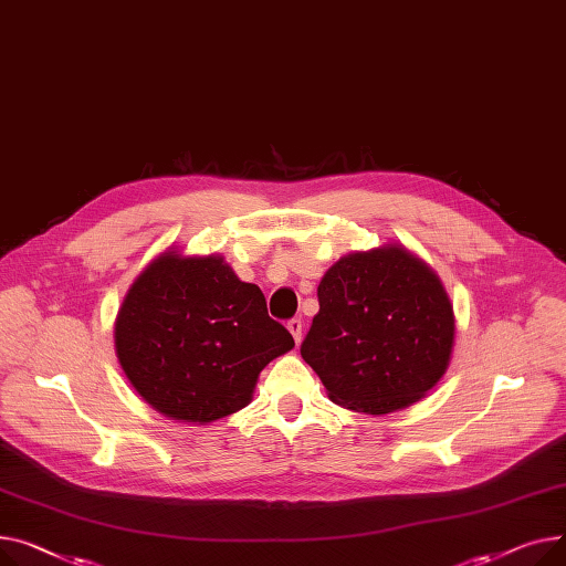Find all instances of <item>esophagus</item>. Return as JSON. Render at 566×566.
Listing matches in <instances>:
<instances>
[{
	"mask_svg": "<svg viewBox=\"0 0 566 566\" xmlns=\"http://www.w3.org/2000/svg\"><path fill=\"white\" fill-rule=\"evenodd\" d=\"M287 328H290V334H292L294 343H296V345H298V343H302V328H304L302 319H298V317H292V319L287 322Z\"/></svg>",
	"mask_w": 566,
	"mask_h": 566,
	"instance_id": "obj_1",
	"label": "esophagus"
}]
</instances>
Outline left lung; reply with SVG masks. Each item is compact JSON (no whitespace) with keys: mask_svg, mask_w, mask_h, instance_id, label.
I'll use <instances>...</instances> for the list:
<instances>
[{"mask_svg":"<svg viewBox=\"0 0 566 566\" xmlns=\"http://www.w3.org/2000/svg\"><path fill=\"white\" fill-rule=\"evenodd\" d=\"M302 356L328 397L358 413L411 407L446 375L454 317L427 264L402 247L349 253L317 287Z\"/></svg>","mask_w":566,"mask_h":566,"instance_id":"left-lung-1","label":"left lung"}]
</instances>
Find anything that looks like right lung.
<instances>
[{
  "label": "right lung",
  "instance_id": "right-lung-1",
  "mask_svg": "<svg viewBox=\"0 0 566 566\" xmlns=\"http://www.w3.org/2000/svg\"><path fill=\"white\" fill-rule=\"evenodd\" d=\"M258 285L223 258L161 253L132 283L116 317V354L159 413L212 422L244 409L264 365L290 352Z\"/></svg>",
  "mask_w": 566,
  "mask_h": 566
}]
</instances>
